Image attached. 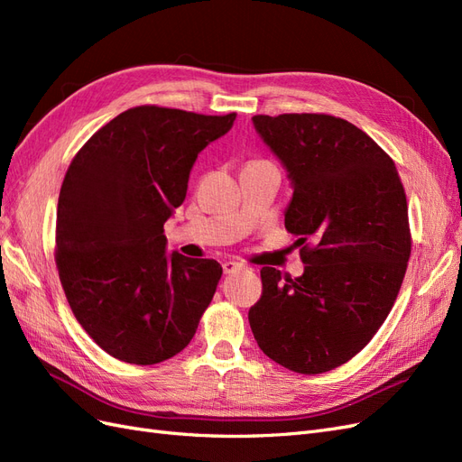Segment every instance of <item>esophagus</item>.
I'll return each instance as SVG.
<instances>
[{"mask_svg":"<svg viewBox=\"0 0 462 462\" xmlns=\"http://www.w3.org/2000/svg\"><path fill=\"white\" fill-rule=\"evenodd\" d=\"M221 265H223V272H226V273H235V272H239V270L245 268V265H243L241 262H233V260L223 262Z\"/></svg>","mask_w":462,"mask_h":462,"instance_id":"esophagus-1","label":"esophagus"}]
</instances>
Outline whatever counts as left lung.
<instances>
[{"label": "left lung", "instance_id": "obj_1", "mask_svg": "<svg viewBox=\"0 0 462 462\" xmlns=\"http://www.w3.org/2000/svg\"><path fill=\"white\" fill-rule=\"evenodd\" d=\"M253 123L291 179L285 229L302 245L304 273L262 268L250 329L277 365L329 372L370 343L397 299L411 258L407 197L393 160L353 123L324 114Z\"/></svg>", "mask_w": 462, "mask_h": 462}]
</instances>
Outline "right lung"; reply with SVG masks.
Here are the masks:
<instances>
[{
    "label": "right lung",
    "mask_w": 462,
    "mask_h": 462,
    "mask_svg": "<svg viewBox=\"0 0 462 462\" xmlns=\"http://www.w3.org/2000/svg\"><path fill=\"white\" fill-rule=\"evenodd\" d=\"M235 117L131 107L69 165L55 263L79 324L117 360L150 366L175 356L212 302L221 265L167 254L163 223L183 204L199 153Z\"/></svg>",
    "instance_id": "obj_1"
}]
</instances>
